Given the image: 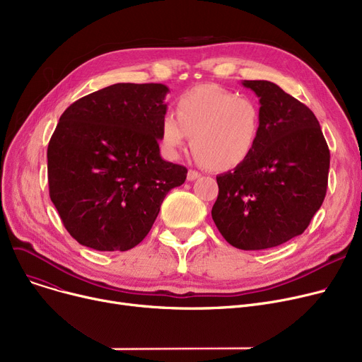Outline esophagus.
<instances>
[{
    "label": "esophagus",
    "mask_w": 362,
    "mask_h": 362,
    "mask_svg": "<svg viewBox=\"0 0 362 362\" xmlns=\"http://www.w3.org/2000/svg\"><path fill=\"white\" fill-rule=\"evenodd\" d=\"M201 176V173H198V171H195V170H189L187 171V180H197L198 177Z\"/></svg>",
    "instance_id": "obj_1"
}]
</instances>
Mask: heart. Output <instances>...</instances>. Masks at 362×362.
Wrapping results in <instances>:
<instances>
[{
	"label": "heart",
	"instance_id": "obj_1",
	"mask_svg": "<svg viewBox=\"0 0 362 362\" xmlns=\"http://www.w3.org/2000/svg\"><path fill=\"white\" fill-rule=\"evenodd\" d=\"M261 112L250 98L238 97L214 83L185 90L176 101V117L165 112L160 123V144L176 158L191 136L201 163L227 171L248 160L258 142Z\"/></svg>",
	"mask_w": 362,
	"mask_h": 362
}]
</instances>
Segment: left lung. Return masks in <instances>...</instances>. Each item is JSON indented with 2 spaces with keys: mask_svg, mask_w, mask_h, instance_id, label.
<instances>
[{
  "mask_svg": "<svg viewBox=\"0 0 362 362\" xmlns=\"http://www.w3.org/2000/svg\"><path fill=\"white\" fill-rule=\"evenodd\" d=\"M259 98L252 154L217 176L213 220L235 248L258 251L302 235L327 191L330 151L314 112L269 81H243Z\"/></svg>",
  "mask_w": 362,
  "mask_h": 362,
  "instance_id": "left-lung-1",
  "label": "left lung"
}]
</instances>
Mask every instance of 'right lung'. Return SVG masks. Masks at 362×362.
Instances as JSON below:
<instances>
[{
	"mask_svg": "<svg viewBox=\"0 0 362 362\" xmlns=\"http://www.w3.org/2000/svg\"><path fill=\"white\" fill-rule=\"evenodd\" d=\"M163 83H116L73 103L48 144L49 198L81 245L127 251L151 230L183 165L160 156Z\"/></svg>",
	"mask_w": 362,
	"mask_h": 362,
	"instance_id": "add662e5",
	"label": "right lung"
}]
</instances>
